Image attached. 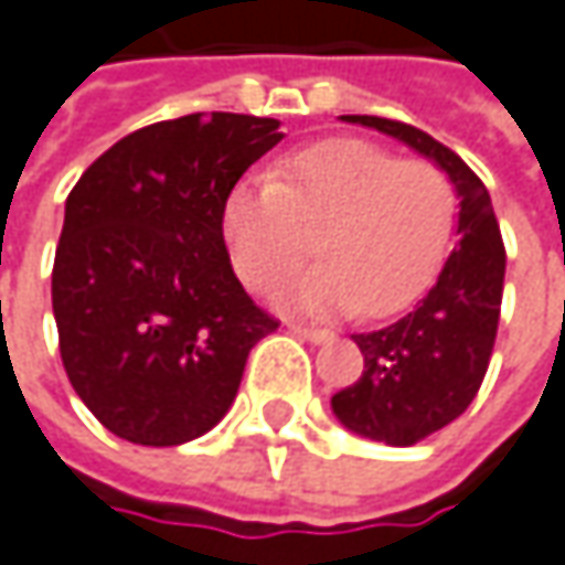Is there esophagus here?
Segmentation results:
<instances>
[{"instance_id": "esophagus-1", "label": "esophagus", "mask_w": 565, "mask_h": 565, "mask_svg": "<svg viewBox=\"0 0 565 565\" xmlns=\"http://www.w3.org/2000/svg\"><path fill=\"white\" fill-rule=\"evenodd\" d=\"M289 331L296 334V338H302L308 343H331L334 341V334L331 331H321V328H308V324H299V321H289Z\"/></svg>"}]
</instances>
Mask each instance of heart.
Segmentation results:
<instances>
[{"mask_svg": "<svg viewBox=\"0 0 565 565\" xmlns=\"http://www.w3.org/2000/svg\"><path fill=\"white\" fill-rule=\"evenodd\" d=\"M454 222L457 192L440 167L350 138L299 147L279 182L241 180L222 205L231 266L260 296L296 279L318 237L328 263L286 299L315 318L415 302L447 260Z\"/></svg>", "mask_w": 565, "mask_h": 565, "instance_id": "obj_1", "label": "heart"}]
</instances>
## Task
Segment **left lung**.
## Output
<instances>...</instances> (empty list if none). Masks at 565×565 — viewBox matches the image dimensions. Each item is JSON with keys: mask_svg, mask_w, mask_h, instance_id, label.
<instances>
[{"mask_svg": "<svg viewBox=\"0 0 565 565\" xmlns=\"http://www.w3.org/2000/svg\"><path fill=\"white\" fill-rule=\"evenodd\" d=\"M376 128L434 160L460 199V244L418 308L380 331L353 334L363 376L331 398L338 422L388 447H412L457 422L476 398L495 347L504 286V244L492 199L463 160L418 128L376 115H341Z\"/></svg>", "mask_w": 565, "mask_h": 565, "instance_id": "1", "label": "left lung"}]
</instances>
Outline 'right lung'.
<instances>
[{
  "label": "right lung",
  "mask_w": 565,
  "mask_h": 565,
  "mask_svg": "<svg viewBox=\"0 0 565 565\" xmlns=\"http://www.w3.org/2000/svg\"><path fill=\"white\" fill-rule=\"evenodd\" d=\"M276 118L195 111L108 147L66 195L51 299L61 360L115 437L180 447L222 422L254 343L279 328L222 237L234 182Z\"/></svg>",
  "instance_id": "1"
}]
</instances>
